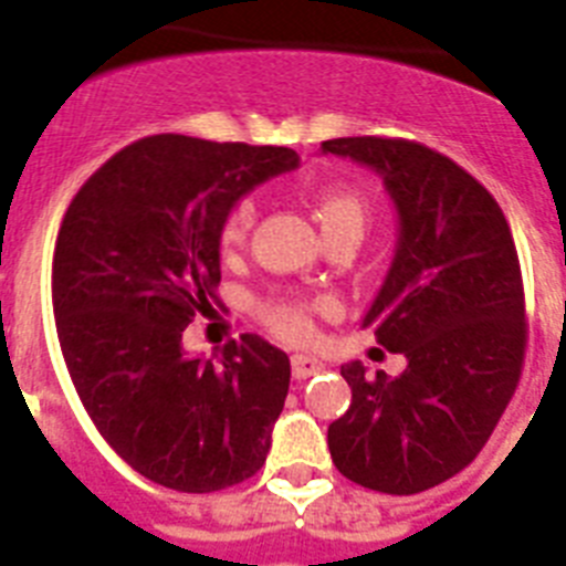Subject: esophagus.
<instances>
[{
    "label": "esophagus",
    "mask_w": 566,
    "mask_h": 566,
    "mask_svg": "<svg viewBox=\"0 0 566 566\" xmlns=\"http://www.w3.org/2000/svg\"><path fill=\"white\" fill-rule=\"evenodd\" d=\"M317 371H323V363L317 357H308V354H294L292 357L294 379H308Z\"/></svg>",
    "instance_id": "obj_1"
}]
</instances>
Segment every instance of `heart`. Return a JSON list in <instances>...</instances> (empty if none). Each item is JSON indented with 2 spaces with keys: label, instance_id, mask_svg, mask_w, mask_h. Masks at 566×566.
<instances>
[{
  "label": "heart",
  "instance_id": "heart-1",
  "mask_svg": "<svg viewBox=\"0 0 566 566\" xmlns=\"http://www.w3.org/2000/svg\"><path fill=\"white\" fill-rule=\"evenodd\" d=\"M308 209H312L314 221L323 229V238H337V234H348L359 243L368 227V203L363 195L348 184H319L308 195ZM254 227V201L252 198H240L223 214L221 229H218V240H221L223 252H234L247 243L249 232ZM260 319L272 328L274 334L286 339H306L312 332V317H308V306L300 300H266L260 306Z\"/></svg>",
  "mask_w": 566,
  "mask_h": 566
}]
</instances>
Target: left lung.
Wrapping results in <instances>:
<instances>
[{
	"label": "left lung",
	"instance_id": "obj_1",
	"mask_svg": "<svg viewBox=\"0 0 566 566\" xmlns=\"http://www.w3.org/2000/svg\"><path fill=\"white\" fill-rule=\"evenodd\" d=\"M323 153L377 169L399 240L363 326L405 354L399 377L343 365L352 405L328 424L345 479L411 496L468 468L516 394L527 348L524 283L507 218L457 161L408 138H334Z\"/></svg>",
	"mask_w": 566,
	"mask_h": 566
}]
</instances>
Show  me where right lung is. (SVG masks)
<instances>
[{
	"instance_id": "1",
	"label": "right lung",
	"mask_w": 566,
	"mask_h": 566,
	"mask_svg": "<svg viewBox=\"0 0 566 566\" xmlns=\"http://www.w3.org/2000/svg\"><path fill=\"white\" fill-rule=\"evenodd\" d=\"M297 161L289 147L149 135L64 212L50 277L64 365L104 442L149 482L214 493L266 462L286 352L240 334L221 359H201L181 337L218 303L227 209Z\"/></svg>"
}]
</instances>
